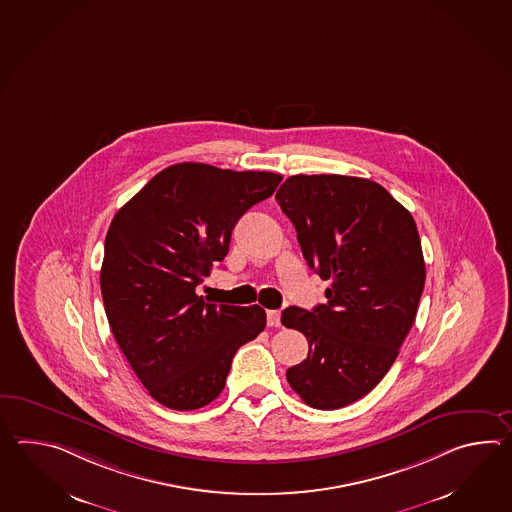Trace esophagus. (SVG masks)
Wrapping results in <instances>:
<instances>
[{
    "label": "esophagus",
    "instance_id": "esophagus-1",
    "mask_svg": "<svg viewBox=\"0 0 512 512\" xmlns=\"http://www.w3.org/2000/svg\"><path fill=\"white\" fill-rule=\"evenodd\" d=\"M266 323H268V327H279L281 325V312L279 310H268L266 312Z\"/></svg>",
    "mask_w": 512,
    "mask_h": 512
}]
</instances>
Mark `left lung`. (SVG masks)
I'll use <instances>...</instances> for the list:
<instances>
[{"mask_svg": "<svg viewBox=\"0 0 512 512\" xmlns=\"http://www.w3.org/2000/svg\"><path fill=\"white\" fill-rule=\"evenodd\" d=\"M321 279L327 305L284 308L307 360L286 371L305 404L340 409L365 397L397 360L426 279L421 239L404 205L378 183L341 174L290 176L275 194Z\"/></svg>", "mask_w": 512, "mask_h": 512, "instance_id": "8db88e82", "label": "left lung"}]
</instances>
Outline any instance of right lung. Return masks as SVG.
Masks as SVG:
<instances>
[{"label": "right lung", "mask_w": 512, "mask_h": 512, "mask_svg": "<svg viewBox=\"0 0 512 512\" xmlns=\"http://www.w3.org/2000/svg\"><path fill=\"white\" fill-rule=\"evenodd\" d=\"M281 180L273 172L178 163L114 216L101 268L104 310L128 364L165 408L213 402L240 345L266 327L259 305L205 303L196 286L228 255L240 216Z\"/></svg>", "instance_id": "add662e5"}]
</instances>
